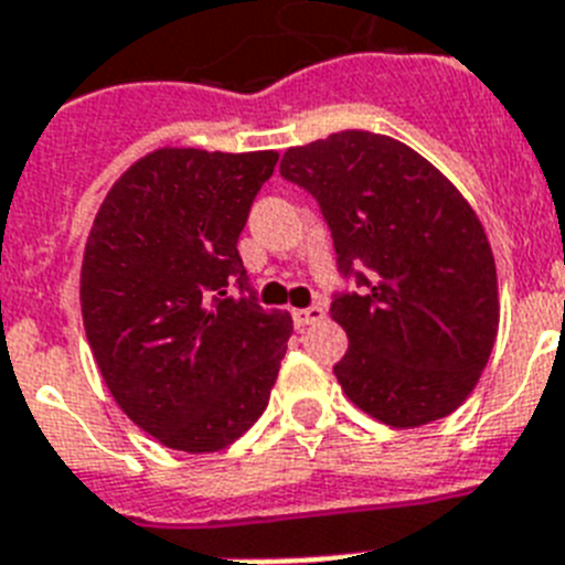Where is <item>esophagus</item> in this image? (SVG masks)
Listing matches in <instances>:
<instances>
[{
	"instance_id": "34e87169",
	"label": "esophagus",
	"mask_w": 565,
	"mask_h": 565,
	"mask_svg": "<svg viewBox=\"0 0 565 565\" xmlns=\"http://www.w3.org/2000/svg\"><path fill=\"white\" fill-rule=\"evenodd\" d=\"M323 316H327V310H323L321 303H316V307H307V310L292 312V323H296V330H303V327H310V323L323 321Z\"/></svg>"
}]
</instances>
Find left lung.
<instances>
[{
  "instance_id": "1",
  "label": "left lung",
  "mask_w": 565,
  "mask_h": 565,
  "mask_svg": "<svg viewBox=\"0 0 565 565\" xmlns=\"http://www.w3.org/2000/svg\"><path fill=\"white\" fill-rule=\"evenodd\" d=\"M281 175L321 207L341 278L332 318L347 398L381 424L446 418L475 390L498 335V273L475 210L424 156L343 130L289 147Z\"/></svg>"
}]
</instances>
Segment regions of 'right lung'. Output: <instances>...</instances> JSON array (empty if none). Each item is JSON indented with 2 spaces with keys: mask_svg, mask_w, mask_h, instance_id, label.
Here are the masks:
<instances>
[{
  "mask_svg": "<svg viewBox=\"0 0 565 565\" xmlns=\"http://www.w3.org/2000/svg\"><path fill=\"white\" fill-rule=\"evenodd\" d=\"M278 153L164 147L102 201L82 262V318L127 418L181 452H215L267 409L292 318L264 310L238 235Z\"/></svg>",
  "mask_w": 565,
  "mask_h": 565,
  "instance_id": "add662e5",
  "label": "right lung"
}]
</instances>
